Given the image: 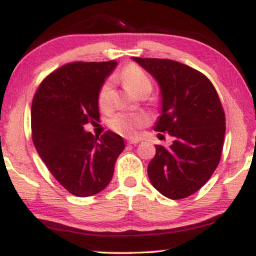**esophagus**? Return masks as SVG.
I'll return each instance as SVG.
<instances>
[{
    "instance_id": "esophagus-1",
    "label": "esophagus",
    "mask_w": 256,
    "mask_h": 256,
    "mask_svg": "<svg viewBox=\"0 0 256 256\" xmlns=\"http://www.w3.org/2000/svg\"><path fill=\"white\" fill-rule=\"evenodd\" d=\"M140 138H128L126 142L128 143V144H137V143H140Z\"/></svg>"
}]
</instances>
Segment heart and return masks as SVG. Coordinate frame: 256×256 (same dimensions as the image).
Listing matches in <instances>:
<instances>
[{
  "label": "heart",
  "instance_id": "b5f03b06",
  "mask_svg": "<svg viewBox=\"0 0 256 256\" xmlns=\"http://www.w3.org/2000/svg\"><path fill=\"white\" fill-rule=\"evenodd\" d=\"M118 78L124 83V85L132 92L140 95L143 91H148L150 92L152 83L148 74L140 68V66L134 64H126L124 68L119 73ZM112 96H113V91H112V85L110 82H106L100 88L98 102V106L102 110H107L110 108L112 104ZM146 124V118L140 114H128V113H118L114 114L113 116L108 122V125L113 131L118 132L122 136L131 137L136 134L138 128Z\"/></svg>",
  "mask_w": 256,
  "mask_h": 256
}]
</instances>
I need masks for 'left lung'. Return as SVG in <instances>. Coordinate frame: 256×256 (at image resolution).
<instances>
[{
  "instance_id": "1",
  "label": "left lung",
  "mask_w": 256,
  "mask_h": 256,
  "mask_svg": "<svg viewBox=\"0 0 256 256\" xmlns=\"http://www.w3.org/2000/svg\"><path fill=\"white\" fill-rule=\"evenodd\" d=\"M134 60L160 85L161 116L154 130L173 138L170 146H155L148 177L166 198H185L207 183L222 158L225 113L218 92L204 73L178 61Z\"/></svg>"
}]
</instances>
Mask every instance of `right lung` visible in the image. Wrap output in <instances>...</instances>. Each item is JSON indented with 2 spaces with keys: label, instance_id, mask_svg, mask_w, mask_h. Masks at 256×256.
<instances>
[{
  "label": "right lung",
  "instance_id": "add662e5",
  "mask_svg": "<svg viewBox=\"0 0 256 256\" xmlns=\"http://www.w3.org/2000/svg\"><path fill=\"white\" fill-rule=\"evenodd\" d=\"M116 61L64 64L43 79L31 108L32 140L55 179L78 198L104 189L124 150L112 131L101 137L84 131L100 119L98 95Z\"/></svg>",
  "mask_w": 256,
  "mask_h": 256
}]
</instances>
